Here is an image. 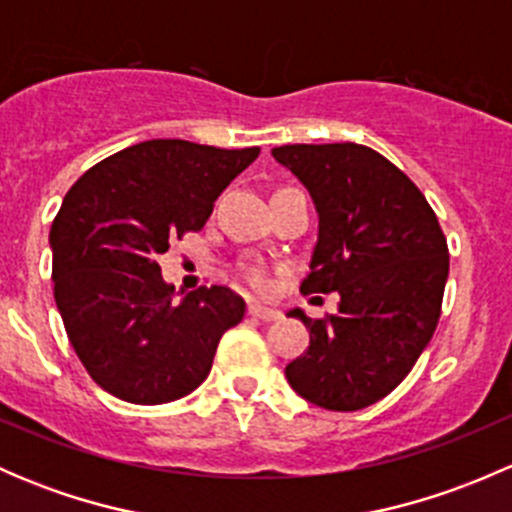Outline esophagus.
<instances>
[{
	"instance_id": "1",
	"label": "esophagus",
	"mask_w": 512,
	"mask_h": 512,
	"mask_svg": "<svg viewBox=\"0 0 512 512\" xmlns=\"http://www.w3.org/2000/svg\"><path fill=\"white\" fill-rule=\"evenodd\" d=\"M247 314H250L252 319H260V322H275V319L282 317V314L277 312V309L265 307V304H257V302L247 307Z\"/></svg>"
}]
</instances>
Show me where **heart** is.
Instances as JSON below:
<instances>
[{
	"label": "heart",
	"mask_w": 512,
	"mask_h": 512,
	"mask_svg": "<svg viewBox=\"0 0 512 512\" xmlns=\"http://www.w3.org/2000/svg\"><path fill=\"white\" fill-rule=\"evenodd\" d=\"M247 282H250L255 289L270 287V277H267V272L260 270V267H252V270H247Z\"/></svg>",
	"instance_id": "obj_1"
}]
</instances>
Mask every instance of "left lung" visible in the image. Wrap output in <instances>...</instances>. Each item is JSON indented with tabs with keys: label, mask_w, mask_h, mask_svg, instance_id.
<instances>
[{
	"label": "left lung",
	"mask_w": 512,
	"mask_h": 512,
	"mask_svg": "<svg viewBox=\"0 0 512 512\" xmlns=\"http://www.w3.org/2000/svg\"><path fill=\"white\" fill-rule=\"evenodd\" d=\"M314 200L319 235L302 292H339L337 314L312 319L309 347L285 376L309 404L359 411L414 369L441 317L448 245L421 190L359 143L272 148Z\"/></svg>",
	"instance_id": "8db88e82"
}]
</instances>
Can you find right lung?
Wrapping results in <instances>:
<instances>
[{
	"label": "right lung",
	"mask_w": 512,
	"mask_h": 512,
	"mask_svg": "<svg viewBox=\"0 0 512 512\" xmlns=\"http://www.w3.org/2000/svg\"><path fill=\"white\" fill-rule=\"evenodd\" d=\"M260 148L156 138L113 153L66 193L49 232L54 299L91 379L128 404H168L210 374L220 337L245 317L227 287L175 302L158 257L203 230L218 195Z\"/></svg>",
	"instance_id": "right-lung-1"
}]
</instances>
